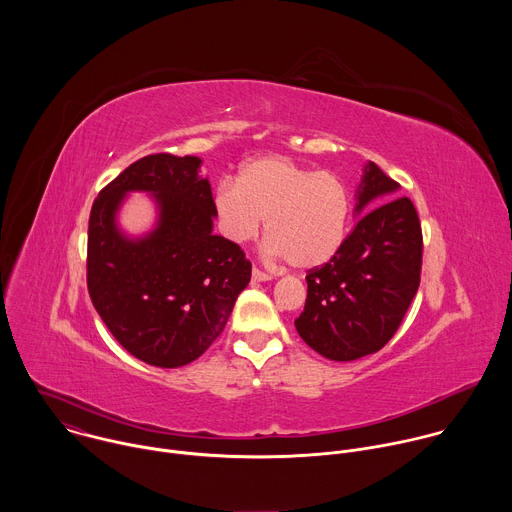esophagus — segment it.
<instances>
[{
  "label": "esophagus",
  "mask_w": 512,
  "mask_h": 512,
  "mask_svg": "<svg viewBox=\"0 0 512 512\" xmlns=\"http://www.w3.org/2000/svg\"><path fill=\"white\" fill-rule=\"evenodd\" d=\"M251 277H253V281H269L273 275L263 271V269H259V267H253L251 269Z\"/></svg>",
  "instance_id": "obj_1"
}]
</instances>
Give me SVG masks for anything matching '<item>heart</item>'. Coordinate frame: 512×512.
I'll return each mask as SVG.
<instances>
[{
	"mask_svg": "<svg viewBox=\"0 0 512 512\" xmlns=\"http://www.w3.org/2000/svg\"><path fill=\"white\" fill-rule=\"evenodd\" d=\"M214 206L218 225L235 243L255 239L267 218L269 251L302 269L336 255L350 214L348 190L336 174L312 172L285 156L251 160L237 182L221 180Z\"/></svg>",
	"mask_w": 512,
	"mask_h": 512,
	"instance_id": "heart-1",
	"label": "heart"
}]
</instances>
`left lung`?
<instances>
[{
    "instance_id": "obj_1",
    "label": "left lung",
    "mask_w": 512,
    "mask_h": 512,
    "mask_svg": "<svg viewBox=\"0 0 512 512\" xmlns=\"http://www.w3.org/2000/svg\"><path fill=\"white\" fill-rule=\"evenodd\" d=\"M399 184L375 164L358 188L360 212L336 255L308 271V296L296 328L330 360H354L381 350L399 330L421 281L423 235L419 214ZM390 200L375 207L372 200Z\"/></svg>"
}]
</instances>
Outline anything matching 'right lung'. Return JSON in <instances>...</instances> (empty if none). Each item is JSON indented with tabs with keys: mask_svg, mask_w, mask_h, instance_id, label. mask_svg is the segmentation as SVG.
I'll return each mask as SVG.
<instances>
[{
	"mask_svg": "<svg viewBox=\"0 0 512 512\" xmlns=\"http://www.w3.org/2000/svg\"><path fill=\"white\" fill-rule=\"evenodd\" d=\"M198 168L194 156H145L99 192L89 218L91 302L129 354L164 369L184 367L218 338L251 279L245 251L212 235L216 206ZM131 189L154 191L161 202V225L141 242L114 227Z\"/></svg>",
	"mask_w": 512,
	"mask_h": 512,
	"instance_id": "obj_1",
	"label": "right lung"
}]
</instances>
